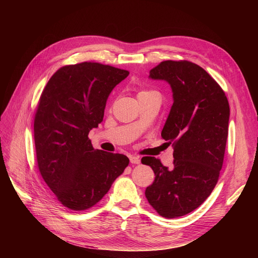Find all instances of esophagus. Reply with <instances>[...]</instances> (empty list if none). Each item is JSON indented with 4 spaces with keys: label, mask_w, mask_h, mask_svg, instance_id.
Returning a JSON list of instances; mask_svg holds the SVG:
<instances>
[{
    "label": "esophagus",
    "mask_w": 258,
    "mask_h": 258,
    "mask_svg": "<svg viewBox=\"0 0 258 258\" xmlns=\"http://www.w3.org/2000/svg\"><path fill=\"white\" fill-rule=\"evenodd\" d=\"M130 162L131 163H135V165H139V163L141 162V159H140L139 157H137V156H131V157H130Z\"/></svg>",
    "instance_id": "1"
}]
</instances>
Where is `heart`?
Returning a JSON list of instances; mask_svg holds the SVG:
<instances>
[{"mask_svg":"<svg viewBox=\"0 0 258 258\" xmlns=\"http://www.w3.org/2000/svg\"><path fill=\"white\" fill-rule=\"evenodd\" d=\"M148 92H153V91H141V92H140V93H148Z\"/></svg>","mask_w":258,"mask_h":258,"instance_id":"heart-1","label":"heart"}]
</instances>
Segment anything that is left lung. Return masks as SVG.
<instances>
[{
	"label": "left lung",
	"mask_w": 258,
	"mask_h": 258,
	"mask_svg": "<svg viewBox=\"0 0 258 258\" xmlns=\"http://www.w3.org/2000/svg\"><path fill=\"white\" fill-rule=\"evenodd\" d=\"M173 92V105L161 131L172 144L173 168L146 156L155 179L145 196L159 215L174 218L201 206L218 181L228 136L229 103L224 90L206 70L187 60H167L150 71Z\"/></svg>",
	"instance_id": "left-lung-1"
}]
</instances>
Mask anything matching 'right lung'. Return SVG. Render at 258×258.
Here are the masks:
<instances>
[{"label":"right lung","instance_id":"add662e5","mask_svg":"<svg viewBox=\"0 0 258 258\" xmlns=\"http://www.w3.org/2000/svg\"><path fill=\"white\" fill-rule=\"evenodd\" d=\"M126 70L98 62L60 68L42 92L34 117L40 173L61 205L88 210L129 165L127 156L95 150L89 131L103 120L106 100Z\"/></svg>","mask_w":258,"mask_h":258}]
</instances>
